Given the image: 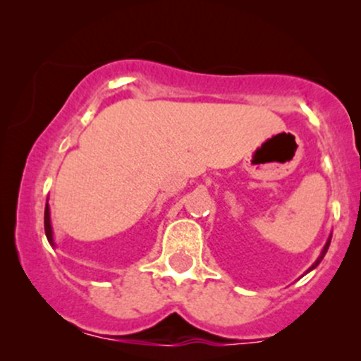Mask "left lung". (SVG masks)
Returning a JSON list of instances; mask_svg holds the SVG:
<instances>
[{
    "instance_id": "8db88e82",
    "label": "left lung",
    "mask_w": 361,
    "mask_h": 361,
    "mask_svg": "<svg viewBox=\"0 0 361 361\" xmlns=\"http://www.w3.org/2000/svg\"><path fill=\"white\" fill-rule=\"evenodd\" d=\"M331 235H333V234H331ZM331 235H329V238H327V241H326V244H324V247H322L321 255H319V256H317V259H316V261H314V263H312V267H310V268H309V270H307V271H305V273L312 271V270H314V268H316V267H317V264H319V263H321V261H322V258H324V255H326V252H327V250H329V244H331Z\"/></svg>"
}]
</instances>
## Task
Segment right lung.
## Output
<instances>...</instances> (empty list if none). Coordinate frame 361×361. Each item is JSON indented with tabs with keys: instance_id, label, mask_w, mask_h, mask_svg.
<instances>
[{
	"instance_id": "obj_1",
	"label": "right lung",
	"mask_w": 361,
	"mask_h": 361,
	"mask_svg": "<svg viewBox=\"0 0 361 361\" xmlns=\"http://www.w3.org/2000/svg\"><path fill=\"white\" fill-rule=\"evenodd\" d=\"M44 227H45V235H47V241L51 243V246H56V243H54L52 224H51V209H49V198H47V204H45V212H44Z\"/></svg>"
}]
</instances>
